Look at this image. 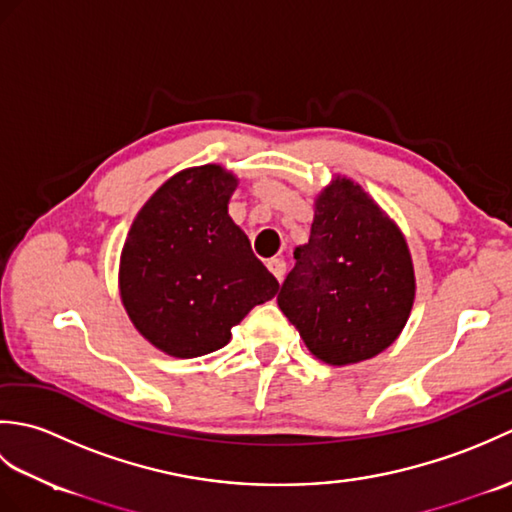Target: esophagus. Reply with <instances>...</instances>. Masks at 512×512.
Segmentation results:
<instances>
[{
    "instance_id": "obj_1",
    "label": "esophagus",
    "mask_w": 512,
    "mask_h": 512,
    "mask_svg": "<svg viewBox=\"0 0 512 512\" xmlns=\"http://www.w3.org/2000/svg\"><path fill=\"white\" fill-rule=\"evenodd\" d=\"M268 270L277 277V281H284V275H286V262L284 259H268Z\"/></svg>"
}]
</instances>
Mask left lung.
<instances>
[{
	"label": "left lung",
	"mask_w": 512,
	"mask_h": 512,
	"mask_svg": "<svg viewBox=\"0 0 512 512\" xmlns=\"http://www.w3.org/2000/svg\"><path fill=\"white\" fill-rule=\"evenodd\" d=\"M295 259L277 303L319 361L361 363L398 339L416 295L411 255L358 184L339 176L319 193Z\"/></svg>",
	"instance_id": "obj_1"
}]
</instances>
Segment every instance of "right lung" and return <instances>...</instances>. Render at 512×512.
I'll return each mask as SVG.
<instances>
[{"label": "right lung", "mask_w": 512, "mask_h": 512, "mask_svg": "<svg viewBox=\"0 0 512 512\" xmlns=\"http://www.w3.org/2000/svg\"><path fill=\"white\" fill-rule=\"evenodd\" d=\"M237 178L220 165L184 169L151 195L121 253L123 306L169 356L195 358L231 341V328L279 281L253 255L228 200Z\"/></svg>", "instance_id": "1"}]
</instances>
